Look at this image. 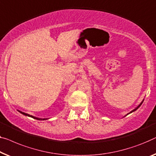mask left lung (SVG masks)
<instances>
[{"label": "left lung", "mask_w": 156, "mask_h": 156, "mask_svg": "<svg viewBox=\"0 0 156 156\" xmlns=\"http://www.w3.org/2000/svg\"><path fill=\"white\" fill-rule=\"evenodd\" d=\"M143 101H144V100H143V101H142V102H141V104H139V106H137V107H136V108H134V110H132V111H131V112H130V113H132V112H134V111H136V109H137V108H139V106H141V104H142V103H143Z\"/></svg>", "instance_id": "left-lung-1"}]
</instances>
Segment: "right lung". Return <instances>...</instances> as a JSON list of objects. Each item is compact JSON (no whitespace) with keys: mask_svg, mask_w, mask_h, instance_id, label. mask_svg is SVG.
Segmentation results:
<instances>
[{"mask_svg":"<svg viewBox=\"0 0 156 156\" xmlns=\"http://www.w3.org/2000/svg\"><path fill=\"white\" fill-rule=\"evenodd\" d=\"M19 112H20L21 113H22L23 115H27V116H29V117H31V118H34V119H36V120H47L48 118H43V119H42V118H36V117H34V116H33V115H29V114H27V113H24V112H22V111H18Z\"/></svg>","mask_w":156,"mask_h":156,"instance_id":"obj_1","label":"right lung"}]
</instances>
